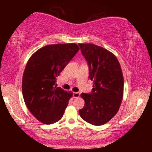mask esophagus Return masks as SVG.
Listing matches in <instances>:
<instances>
[{"label": "esophagus", "mask_w": 152, "mask_h": 152, "mask_svg": "<svg viewBox=\"0 0 152 152\" xmlns=\"http://www.w3.org/2000/svg\"><path fill=\"white\" fill-rule=\"evenodd\" d=\"M80 93L79 92H74L73 93V97L74 98H78L80 96Z\"/></svg>", "instance_id": "obj_1"}]
</instances>
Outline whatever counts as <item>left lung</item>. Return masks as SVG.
<instances>
[{
  "mask_svg": "<svg viewBox=\"0 0 152 152\" xmlns=\"http://www.w3.org/2000/svg\"><path fill=\"white\" fill-rule=\"evenodd\" d=\"M93 80L90 93H82L85 104L79 110L81 118L94 125H102L117 114L123 94V76L119 61L106 49L92 43H79Z\"/></svg>",
  "mask_w": 152,
  "mask_h": 152,
  "instance_id": "1",
  "label": "left lung"
}]
</instances>
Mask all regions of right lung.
I'll return each mask as SVG.
<instances>
[{"label": "right lung", "mask_w": 152, "mask_h": 152, "mask_svg": "<svg viewBox=\"0 0 152 152\" xmlns=\"http://www.w3.org/2000/svg\"><path fill=\"white\" fill-rule=\"evenodd\" d=\"M79 50L76 43L49 45L28 61L23 76V96L28 109L42 123L53 124L63 117L72 93L56 86V78Z\"/></svg>", "instance_id": "obj_1"}]
</instances>
